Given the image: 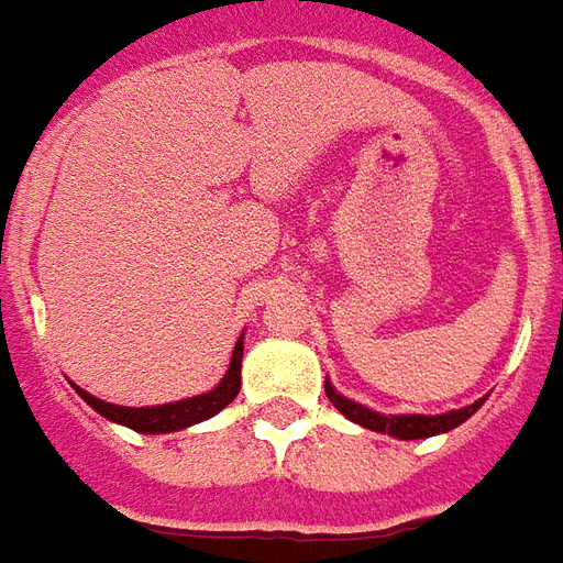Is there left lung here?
I'll use <instances>...</instances> for the list:
<instances>
[{
  "label": "left lung",
  "mask_w": 563,
  "mask_h": 563,
  "mask_svg": "<svg viewBox=\"0 0 563 563\" xmlns=\"http://www.w3.org/2000/svg\"><path fill=\"white\" fill-rule=\"evenodd\" d=\"M323 389H327V399H330L347 420L360 422L363 429H372V432L393 434V438H399V441H417V438H432V434L450 432L455 426H462L471 413H477V408L483 405V399H479L474 401V405H467V408L434 413V417H426V413H377L372 411V408H366V405H360V401H351L347 396H342L339 389L332 387L330 380L323 384Z\"/></svg>",
  "instance_id": "1"
}]
</instances>
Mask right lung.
<instances>
[{"label": "right lung", "mask_w": 563, "mask_h": 563, "mask_svg": "<svg viewBox=\"0 0 563 563\" xmlns=\"http://www.w3.org/2000/svg\"><path fill=\"white\" fill-rule=\"evenodd\" d=\"M240 368H242V335L236 347H233L231 366H228V375L221 377V384L216 389H209L203 396H191V399L170 401V405H152V408H125V405H110V401H101L96 396H89L86 389H80L77 384H71L77 389V396L92 405L101 417L119 422V426H129L134 432L143 434H167L179 432V429H188L195 422H203L209 417H216L221 408H228L236 393H240Z\"/></svg>", "instance_id": "1"}]
</instances>
